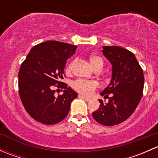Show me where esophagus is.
<instances>
[{"mask_svg": "<svg viewBox=\"0 0 158 158\" xmlns=\"http://www.w3.org/2000/svg\"><path fill=\"white\" fill-rule=\"evenodd\" d=\"M79 98H82V99L85 100V101H86V102L90 101V100H91V98H88V97H85V96H84V95H79Z\"/></svg>", "mask_w": 158, "mask_h": 158, "instance_id": "obj_1", "label": "esophagus"}]
</instances>
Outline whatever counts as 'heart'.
I'll use <instances>...</instances> for the list:
<instances>
[{"label": "heart", "mask_w": 158, "mask_h": 158, "mask_svg": "<svg viewBox=\"0 0 158 158\" xmlns=\"http://www.w3.org/2000/svg\"><path fill=\"white\" fill-rule=\"evenodd\" d=\"M90 63L92 64V67L95 69V71L96 70H102L104 66V61H103L102 58L100 57L99 56L97 55H92L91 56L90 58ZM73 63L74 61L72 62L71 63H69V66H67V72H70L73 68ZM73 87L76 89L77 92H80V93L84 94V95H91L94 91L95 90V89L98 87V83L95 81L92 80H86V79H79L77 80H75L74 82H73L72 83Z\"/></svg>", "instance_id": "b5f03b06"}]
</instances>
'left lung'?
<instances>
[{
    "mask_svg": "<svg viewBox=\"0 0 158 158\" xmlns=\"http://www.w3.org/2000/svg\"><path fill=\"white\" fill-rule=\"evenodd\" d=\"M102 48L103 55L112 66V77L101 92L105 98H109V102L98 100L99 109L92 116L98 123L112 126L125 122L136 109L142 98L144 77L133 52L116 46Z\"/></svg>",
    "mask_w": 158,
    "mask_h": 158,
    "instance_id": "obj_1",
    "label": "left lung"
}]
</instances>
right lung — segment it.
Segmentation results:
<instances>
[{
	"mask_svg": "<svg viewBox=\"0 0 158 158\" xmlns=\"http://www.w3.org/2000/svg\"><path fill=\"white\" fill-rule=\"evenodd\" d=\"M75 45L50 40L30 49L18 73L19 94L23 107L34 120L44 125L57 124L66 117L78 94L61 82L66 60L76 52ZM64 88L54 95V85ZM62 90V89H61Z\"/></svg>",
	"mask_w": 158,
	"mask_h": 158,
	"instance_id": "obj_1",
	"label": "right lung"
}]
</instances>
